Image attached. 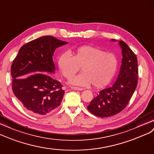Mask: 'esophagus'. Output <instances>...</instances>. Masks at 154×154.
Returning a JSON list of instances; mask_svg holds the SVG:
<instances>
[{"label": "esophagus", "mask_w": 154, "mask_h": 154, "mask_svg": "<svg viewBox=\"0 0 154 154\" xmlns=\"http://www.w3.org/2000/svg\"><path fill=\"white\" fill-rule=\"evenodd\" d=\"M71 88H72V90H82V88H79V87H75V86H71Z\"/></svg>", "instance_id": "obj_1"}]
</instances>
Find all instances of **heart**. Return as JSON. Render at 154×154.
Returning <instances> with one entry per match:
<instances>
[{
  "mask_svg": "<svg viewBox=\"0 0 154 154\" xmlns=\"http://www.w3.org/2000/svg\"><path fill=\"white\" fill-rule=\"evenodd\" d=\"M69 52L61 54L58 66L67 79H72L80 68L82 73L72 79L70 83L100 88L107 85L115 76L118 67V60L115 54L91 45H82Z\"/></svg>",
  "mask_w": 154,
  "mask_h": 154,
  "instance_id": "obj_1",
  "label": "heart"
}]
</instances>
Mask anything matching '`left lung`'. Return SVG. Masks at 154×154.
<instances>
[{
  "label": "left lung",
  "instance_id": "8db88e82",
  "mask_svg": "<svg viewBox=\"0 0 154 154\" xmlns=\"http://www.w3.org/2000/svg\"><path fill=\"white\" fill-rule=\"evenodd\" d=\"M115 42L116 39H112ZM122 60L120 72L111 87L101 90L87 107L93 115L101 118L116 115L124 110L133 96L138 82L137 58L126 43L120 40Z\"/></svg>",
  "mask_w": 154,
  "mask_h": 154
}]
</instances>
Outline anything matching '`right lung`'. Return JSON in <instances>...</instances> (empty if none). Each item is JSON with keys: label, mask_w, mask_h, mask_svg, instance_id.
Listing matches in <instances>:
<instances>
[{"label": "right lung", "mask_w": 154, "mask_h": 154, "mask_svg": "<svg viewBox=\"0 0 154 154\" xmlns=\"http://www.w3.org/2000/svg\"><path fill=\"white\" fill-rule=\"evenodd\" d=\"M67 43L51 36H42L23 45L14 60L12 90L31 114L47 115L60 106L64 90L49 73H54L55 49Z\"/></svg>", "instance_id": "1"}]
</instances>
